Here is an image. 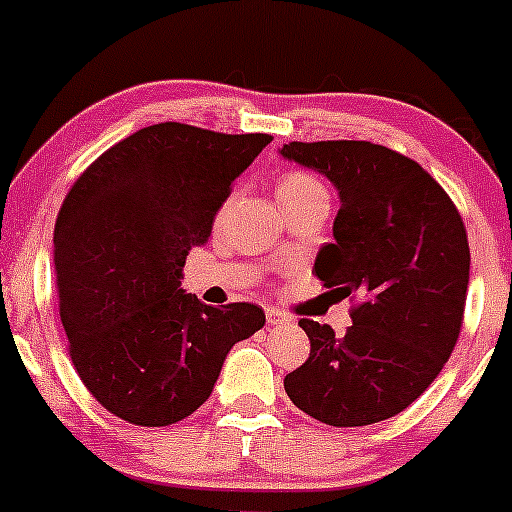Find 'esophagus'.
I'll return each instance as SVG.
<instances>
[{"label":"esophagus","instance_id":"34e87169","mask_svg":"<svg viewBox=\"0 0 512 512\" xmlns=\"http://www.w3.org/2000/svg\"><path fill=\"white\" fill-rule=\"evenodd\" d=\"M265 317H267V324H272V327H287V324H292V317L277 307H267Z\"/></svg>","mask_w":512,"mask_h":512}]
</instances>
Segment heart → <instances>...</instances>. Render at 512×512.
<instances>
[{"label": "heart", "instance_id": "b5f03b06", "mask_svg": "<svg viewBox=\"0 0 512 512\" xmlns=\"http://www.w3.org/2000/svg\"><path fill=\"white\" fill-rule=\"evenodd\" d=\"M319 193H327L324 185L319 183L314 175L304 173V170H289V173H285L277 180V200H280V203H287V200H302Z\"/></svg>", "mask_w": 512, "mask_h": 512}]
</instances>
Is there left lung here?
<instances>
[{"instance_id":"1","label":"left lung","mask_w":512,"mask_h":512,"mask_svg":"<svg viewBox=\"0 0 512 512\" xmlns=\"http://www.w3.org/2000/svg\"><path fill=\"white\" fill-rule=\"evenodd\" d=\"M282 156L339 190L334 242L319 250L314 275L356 299L344 337L299 319L312 349L285 391L327 426L386 421L414 404L456 347L471 270L466 225L416 160L379 143L292 141Z\"/></svg>"}]
</instances>
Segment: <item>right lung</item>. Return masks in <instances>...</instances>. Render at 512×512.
Instances as JSON below:
<instances>
[{"instance_id":"1","label":"right lung","mask_w":512,"mask_h":512,"mask_svg":"<svg viewBox=\"0 0 512 512\" xmlns=\"http://www.w3.org/2000/svg\"><path fill=\"white\" fill-rule=\"evenodd\" d=\"M270 141L165 121L118 141L71 185L54 227L59 314L76 374L113 416L183 421L213 394L232 344L265 327L257 304L210 307L180 277Z\"/></svg>"}]
</instances>
